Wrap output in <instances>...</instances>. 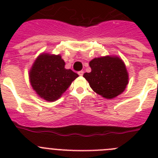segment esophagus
I'll return each instance as SVG.
<instances>
[{
	"label": "esophagus",
	"instance_id": "esophagus-1",
	"mask_svg": "<svg viewBox=\"0 0 158 158\" xmlns=\"http://www.w3.org/2000/svg\"><path fill=\"white\" fill-rule=\"evenodd\" d=\"M83 74H84V71H79V72H78V75H79V76H83Z\"/></svg>",
	"mask_w": 158,
	"mask_h": 158
}]
</instances>
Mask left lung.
<instances>
[{
  "label": "left lung",
  "mask_w": 158,
  "mask_h": 158,
  "mask_svg": "<svg viewBox=\"0 0 158 158\" xmlns=\"http://www.w3.org/2000/svg\"><path fill=\"white\" fill-rule=\"evenodd\" d=\"M91 72L84 73L93 91L104 98H115L126 89L129 74L123 61L118 56L95 58L89 62Z\"/></svg>",
  "instance_id": "obj_1"
}]
</instances>
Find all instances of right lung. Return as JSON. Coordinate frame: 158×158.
I'll use <instances>...</instances> for the list:
<instances>
[{
	"label": "right lung",
	"mask_w": 158,
	"mask_h": 158,
	"mask_svg": "<svg viewBox=\"0 0 158 158\" xmlns=\"http://www.w3.org/2000/svg\"><path fill=\"white\" fill-rule=\"evenodd\" d=\"M77 77V73L65 69L60 54L49 53L40 54L29 71L32 89L40 98L49 102L59 99Z\"/></svg>",
	"instance_id": "1"
}]
</instances>
